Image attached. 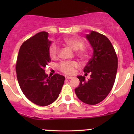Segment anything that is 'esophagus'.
Masks as SVG:
<instances>
[{
    "label": "esophagus",
    "mask_w": 134,
    "mask_h": 134,
    "mask_svg": "<svg viewBox=\"0 0 134 134\" xmlns=\"http://www.w3.org/2000/svg\"><path fill=\"white\" fill-rule=\"evenodd\" d=\"M65 78L66 79H71V78H72V76H65Z\"/></svg>",
    "instance_id": "34e87169"
}]
</instances>
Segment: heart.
I'll return each instance as SVG.
<instances>
[{"instance_id": "heart-1", "label": "heart", "mask_w": 134, "mask_h": 134, "mask_svg": "<svg viewBox=\"0 0 134 134\" xmlns=\"http://www.w3.org/2000/svg\"><path fill=\"white\" fill-rule=\"evenodd\" d=\"M61 44L69 47L75 51V54L82 59L87 58V52L83 45L84 42L80 38L76 37H70L64 38L60 42ZM48 53L51 59H55L58 56V48L55 44H52L49 47ZM78 67V63L75 61L63 62L59 64V69L66 75H72L75 69Z\"/></svg>"}]
</instances>
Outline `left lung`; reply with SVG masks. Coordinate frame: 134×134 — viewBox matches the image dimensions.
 <instances>
[{
  "label": "left lung",
  "mask_w": 134,
  "mask_h": 134,
  "mask_svg": "<svg viewBox=\"0 0 134 134\" xmlns=\"http://www.w3.org/2000/svg\"><path fill=\"white\" fill-rule=\"evenodd\" d=\"M93 48V54L84 67L86 75L91 78L78 76L80 85L75 89L78 98L84 103L94 105L105 99L111 90L115 80L118 59L115 51L107 37L91 31L86 36Z\"/></svg>",
  "instance_id": "obj_1"
}]
</instances>
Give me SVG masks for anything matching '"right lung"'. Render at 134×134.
I'll list each match as a JSON object with an SVG mask.
<instances>
[{
	"mask_svg": "<svg viewBox=\"0 0 134 134\" xmlns=\"http://www.w3.org/2000/svg\"><path fill=\"white\" fill-rule=\"evenodd\" d=\"M51 42L48 32L36 34L23 43L19 51L16 72L23 93L33 103L46 106L58 97L64 83L65 77L45 74L46 66L51 62L48 53Z\"/></svg>",
	"mask_w": 134,
	"mask_h": 134,
	"instance_id": "1",
	"label": "right lung"
}]
</instances>
